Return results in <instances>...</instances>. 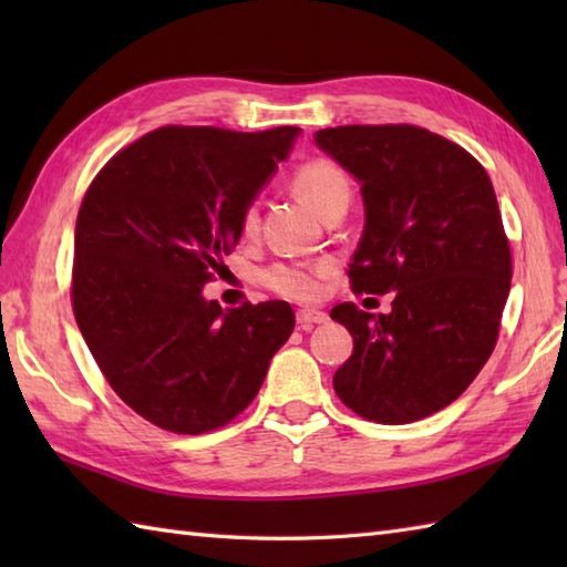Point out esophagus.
<instances>
[{"instance_id":"esophagus-1","label":"esophagus","mask_w":567,"mask_h":567,"mask_svg":"<svg viewBox=\"0 0 567 567\" xmlns=\"http://www.w3.org/2000/svg\"><path fill=\"white\" fill-rule=\"evenodd\" d=\"M329 319V315L327 311H321V309H299L297 311V323L302 329H309V327H315V323H323Z\"/></svg>"}]
</instances>
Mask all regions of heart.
Returning a JSON list of instances; mask_svg holds the SVG:
<instances>
[{
  "mask_svg": "<svg viewBox=\"0 0 567 567\" xmlns=\"http://www.w3.org/2000/svg\"><path fill=\"white\" fill-rule=\"evenodd\" d=\"M292 187L297 195L307 199L319 214L327 212L336 202L351 199V183L339 165L327 158L307 161L292 173ZM260 231L258 204L248 202L238 216V234L246 240L256 238ZM336 270L331 258L315 260H277L260 270V285L265 290L280 295L295 302H311L323 292V282Z\"/></svg>",
  "mask_w": 567,
  "mask_h": 567,
  "instance_id": "1",
  "label": "heart"
}]
</instances>
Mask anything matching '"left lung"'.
Listing matches in <instances>:
<instances>
[{"instance_id": "left-lung-1", "label": "left lung", "mask_w": 567, "mask_h": 567, "mask_svg": "<svg viewBox=\"0 0 567 567\" xmlns=\"http://www.w3.org/2000/svg\"><path fill=\"white\" fill-rule=\"evenodd\" d=\"M317 146L360 183L365 228L348 280L394 292L390 315L353 302L331 319L353 336L333 390L358 416L409 424L461 396L497 346L512 250L485 167L412 124L336 126Z\"/></svg>"}]
</instances>
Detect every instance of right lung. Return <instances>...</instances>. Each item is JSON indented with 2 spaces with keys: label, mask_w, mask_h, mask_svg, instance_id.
I'll list each match as a JSON object with an SVG mask.
<instances>
[{
  "label": "right lung",
  "mask_w": 567,
  "mask_h": 567,
  "mask_svg": "<svg viewBox=\"0 0 567 567\" xmlns=\"http://www.w3.org/2000/svg\"><path fill=\"white\" fill-rule=\"evenodd\" d=\"M297 136V126H161L118 151L84 192L72 311L112 390L155 426L189 436L226 426L290 339L287 302L224 311L202 287Z\"/></svg>",
  "instance_id": "1"
}]
</instances>
